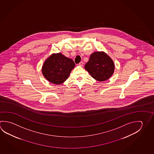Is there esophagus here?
<instances>
[{
    "label": "esophagus",
    "instance_id": "34e87169",
    "mask_svg": "<svg viewBox=\"0 0 154 154\" xmlns=\"http://www.w3.org/2000/svg\"><path fill=\"white\" fill-rule=\"evenodd\" d=\"M78 65H79V66H82L83 65V62H81L78 64Z\"/></svg>",
    "mask_w": 154,
    "mask_h": 154
}]
</instances>
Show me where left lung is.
<instances>
[{
  "label": "left lung",
  "mask_w": 154,
  "mask_h": 154,
  "mask_svg": "<svg viewBox=\"0 0 154 154\" xmlns=\"http://www.w3.org/2000/svg\"><path fill=\"white\" fill-rule=\"evenodd\" d=\"M84 68L94 79L104 82L113 75L115 64L104 52H94L91 54Z\"/></svg>",
  "instance_id": "obj_1"
}]
</instances>
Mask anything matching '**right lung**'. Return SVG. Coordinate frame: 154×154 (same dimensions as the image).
<instances>
[{
	"mask_svg": "<svg viewBox=\"0 0 154 154\" xmlns=\"http://www.w3.org/2000/svg\"><path fill=\"white\" fill-rule=\"evenodd\" d=\"M75 66L72 60L61 53L52 54L44 63L42 73L48 81L59 85L65 82Z\"/></svg>",
	"mask_w": 154,
	"mask_h": 154,
	"instance_id": "right-lung-1",
	"label": "right lung"
}]
</instances>
